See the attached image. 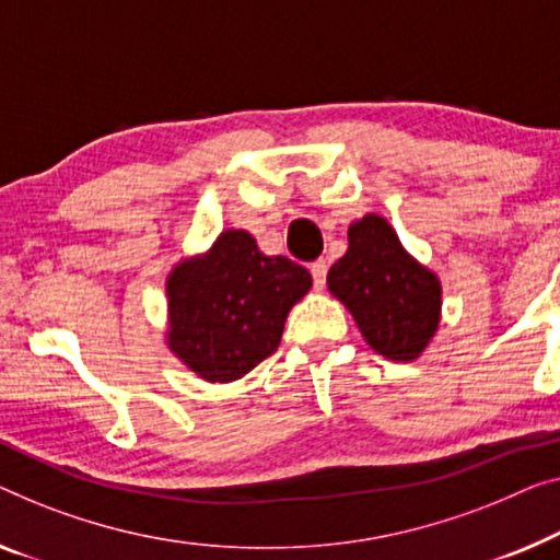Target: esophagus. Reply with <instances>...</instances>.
Here are the masks:
<instances>
[{
  "label": "esophagus",
  "instance_id": "34e87169",
  "mask_svg": "<svg viewBox=\"0 0 560 560\" xmlns=\"http://www.w3.org/2000/svg\"><path fill=\"white\" fill-rule=\"evenodd\" d=\"M327 271H329V264L319 258V261L312 264V277H314V287L322 289L324 281H327Z\"/></svg>",
  "mask_w": 560,
  "mask_h": 560
}]
</instances>
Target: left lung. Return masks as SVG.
<instances>
[{
	"label": "left lung",
	"instance_id": "left-lung-1",
	"mask_svg": "<svg viewBox=\"0 0 560 560\" xmlns=\"http://www.w3.org/2000/svg\"><path fill=\"white\" fill-rule=\"evenodd\" d=\"M347 254L327 287L354 316L374 352L392 362L420 357L440 327L442 283L407 252L387 219L366 213L347 231Z\"/></svg>",
	"mask_w": 560,
	"mask_h": 560
}]
</instances>
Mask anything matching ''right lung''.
Returning a JSON list of instances; mask_svg holds the SVG:
<instances>
[{
    "instance_id": "1",
    "label": "right lung",
    "mask_w": 560,
    "mask_h": 560,
    "mask_svg": "<svg viewBox=\"0 0 560 560\" xmlns=\"http://www.w3.org/2000/svg\"><path fill=\"white\" fill-rule=\"evenodd\" d=\"M308 289L312 273L304 266L266 256L252 233L226 229L165 279V345L200 380H241L277 352L283 322Z\"/></svg>"
}]
</instances>
